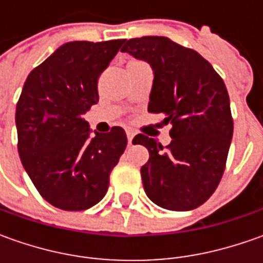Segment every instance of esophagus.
I'll use <instances>...</instances> for the list:
<instances>
[{
    "label": "esophagus",
    "instance_id": "esophagus-1",
    "mask_svg": "<svg viewBox=\"0 0 263 263\" xmlns=\"http://www.w3.org/2000/svg\"><path fill=\"white\" fill-rule=\"evenodd\" d=\"M127 142H128V145H132V142H133V137H135V133L132 132V130H127Z\"/></svg>",
    "mask_w": 263,
    "mask_h": 263
}]
</instances>
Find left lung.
Instances as JSON below:
<instances>
[{
	"mask_svg": "<svg viewBox=\"0 0 263 263\" xmlns=\"http://www.w3.org/2000/svg\"><path fill=\"white\" fill-rule=\"evenodd\" d=\"M121 51L151 64L147 111L164 114V123L173 124L165 147L145 135L133 139L149 151L140 168L147 197L170 211L200 206L221 181L233 137L224 80L195 49L164 36L128 39Z\"/></svg>",
	"mask_w": 263,
	"mask_h": 263,
	"instance_id": "1",
	"label": "left lung"
}]
</instances>
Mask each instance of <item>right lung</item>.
Instances as JSON below:
<instances>
[{"instance_id": "obj_1", "label": "right lung", "mask_w": 263, "mask_h": 263, "mask_svg": "<svg viewBox=\"0 0 263 263\" xmlns=\"http://www.w3.org/2000/svg\"><path fill=\"white\" fill-rule=\"evenodd\" d=\"M124 41L67 42L30 71L18 98L22 164L39 195L63 211H85L105 196L127 146L121 127L90 137L83 118L99 101L98 79Z\"/></svg>"}]
</instances>
